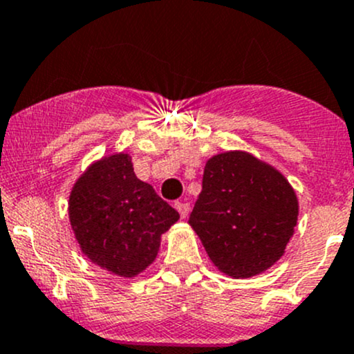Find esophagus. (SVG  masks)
<instances>
[{"instance_id":"34e87169","label":"esophagus","mask_w":354,"mask_h":354,"mask_svg":"<svg viewBox=\"0 0 354 354\" xmlns=\"http://www.w3.org/2000/svg\"><path fill=\"white\" fill-rule=\"evenodd\" d=\"M174 208H176V210L180 212L181 218H187L188 217L189 203H187V202H174Z\"/></svg>"}]
</instances>
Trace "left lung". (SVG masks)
Wrapping results in <instances>:
<instances>
[{"label":"left lung","mask_w":354,"mask_h":354,"mask_svg":"<svg viewBox=\"0 0 354 354\" xmlns=\"http://www.w3.org/2000/svg\"><path fill=\"white\" fill-rule=\"evenodd\" d=\"M299 218V200L273 166L244 151L214 156L188 224L208 258L232 278L263 273L283 256Z\"/></svg>","instance_id":"1"}]
</instances>
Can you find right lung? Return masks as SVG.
<instances>
[{"instance_id": "add662e5", "label": "right lung", "mask_w": 354, "mask_h": 354, "mask_svg": "<svg viewBox=\"0 0 354 354\" xmlns=\"http://www.w3.org/2000/svg\"><path fill=\"white\" fill-rule=\"evenodd\" d=\"M178 218L180 214L136 176L125 152L93 162L69 195V221L81 251L117 277L142 273Z\"/></svg>"}]
</instances>
